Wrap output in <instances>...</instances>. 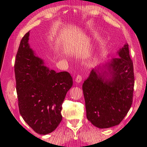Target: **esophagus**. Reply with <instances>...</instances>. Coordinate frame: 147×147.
I'll return each instance as SVG.
<instances>
[{"mask_svg": "<svg viewBox=\"0 0 147 147\" xmlns=\"http://www.w3.org/2000/svg\"><path fill=\"white\" fill-rule=\"evenodd\" d=\"M75 81L77 83H80L81 81H82V77L80 75H78L75 78Z\"/></svg>", "mask_w": 147, "mask_h": 147, "instance_id": "1", "label": "esophagus"}]
</instances>
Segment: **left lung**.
I'll return each mask as SVG.
<instances>
[{
  "label": "left lung",
  "instance_id": "8db88e82",
  "mask_svg": "<svg viewBox=\"0 0 147 147\" xmlns=\"http://www.w3.org/2000/svg\"><path fill=\"white\" fill-rule=\"evenodd\" d=\"M119 57L108 64L111 78L92 69L83 84L88 120L103 129L120 123L131 107L135 77L127 44L118 52Z\"/></svg>",
  "mask_w": 147,
  "mask_h": 147
}]
</instances>
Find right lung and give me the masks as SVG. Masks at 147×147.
<instances>
[{
	"mask_svg": "<svg viewBox=\"0 0 147 147\" xmlns=\"http://www.w3.org/2000/svg\"><path fill=\"white\" fill-rule=\"evenodd\" d=\"M29 31L20 42L14 64L20 114L37 134L46 135L62 121V105L73 80L67 71L45 66L29 47Z\"/></svg>",
	"mask_w": 147,
	"mask_h": 147,
	"instance_id": "add662e5",
	"label": "right lung"
}]
</instances>
